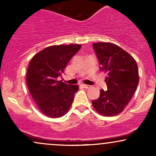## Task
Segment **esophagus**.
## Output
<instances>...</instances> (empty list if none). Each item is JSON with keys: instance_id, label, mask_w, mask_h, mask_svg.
Returning <instances> with one entry per match:
<instances>
[{"instance_id": "34e87169", "label": "esophagus", "mask_w": 156, "mask_h": 156, "mask_svg": "<svg viewBox=\"0 0 156 156\" xmlns=\"http://www.w3.org/2000/svg\"><path fill=\"white\" fill-rule=\"evenodd\" d=\"M82 87H83V88H85V89H89V88H91V87H92V86L87 85V84H82Z\"/></svg>"}]
</instances>
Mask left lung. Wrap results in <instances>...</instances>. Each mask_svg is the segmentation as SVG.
Returning <instances> with one entry per match:
<instances>
[{
    "label": "left lung",
    "instance_id": "8db88e82",
    "mask_svg": "<svg viewBox=\"0 0 156 156\" xmlns=\"http://www.w3.org/2000/svg\"><path fill=\"white\" fill-rule=\"evenodd\" d=\"M100 69L106 73L107 90H101L97 100L92 101L99 114L113 117L124 110L131 100L139 83L137 64L128 52L110 42L93 44Z\"/></svg>",
    "mask_w": 156,
    "mask_h": 156
}]
</instances>
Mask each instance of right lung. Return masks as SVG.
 I'll return each mask as SVG.
<instances>
[{"mask_svg": "<svg viewBox=\"0 0 156 156\" xmlns=\"http://www.w3.org/2000/svg\"><path fill=\"white\" fill-rule=\"evenodd\" d=\"M80 44L50 46L37 53L30 62L26 82L32 98L41 112L58 118L68 112L78 86L57 80Z\"/></svg>", "mask_w": 156, "mask_h": 156, "instance_id": "1", "label": "right lung"}]
</instances>
